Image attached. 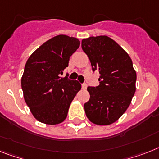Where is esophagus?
<instances>
[{
  "label": "esophagus",
  "mask_w": 159,
  "mask_h": 159,
  "mask_svg": "<svg viewBox=\"0 0 159 159\" xmlns=\"http://www.w3.org/2000/svg\"><path fill=\"white\" fill-rule=\"evenodd\" d=\"M86 89H87V84H82V89L85 90Z\"/></svg>",
  "instance_id": "1"
}]
</instances>
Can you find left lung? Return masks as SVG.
<instances>
[{"label": "left lung", "mask_w": 159, "mask_h": 159, "mask_svg": "<svg viewBox=\"0 0 159 159\" xmlns=\"http://www.w3.org/2000/svg\"><path fill=\"white\" fill-rule=\"evenodd\" d=\"M93 70L99 71L100 84L88 87L90 94L84 104L88 119L98 125H110L124 115L136 92V73L124 48L106 35L82 40Z\"/></svg>", "instance_id": "obj_1"}]
</instances>
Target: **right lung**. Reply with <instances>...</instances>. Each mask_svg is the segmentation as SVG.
Wrapping results in <instances>:
<instances>
[{
  "label": "right lung",
  "mask_w": 159,
  "mask_h": 159,
  "mask_svg": "<svg viewBox=\"0 0 159 159\" xmlns=\"http://www.w3.org/2000/svg\"><path fill=\"white\" fill-rule=\"evenodd\" d=\"M77 38L58 35L40 45L27 59L21 80L23 97L31 114L40 123L61 124L81 89L77 80L61 77L70 57L80 47Z\"/></svg>",
  "instance_id": "add662e5"
}]
</instances>
